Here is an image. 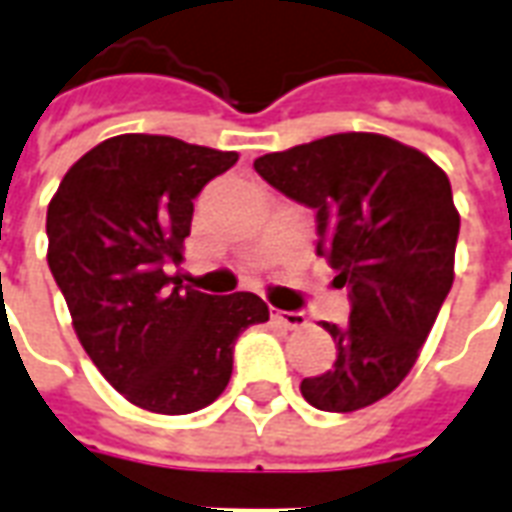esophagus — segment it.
I'll return each instance as SVG.
<instances>
[{
  "mask_svg": "<svg viewBox=\"0 0 512 512\" xmlns=\"http://www.w3.org/2000/svg\"><path fill=\"white\" fill-rule=\"evenodd\" d=\"M271 318H274V323H279V326H285V329H304L307 326V318L301 315V312H285V310H271Z\"/></svg>",
  "mask_w": 512,
  "mask_h": 512,
  "instance_id": "obj_1",
  "label": "esophagus"
}]
</instances>
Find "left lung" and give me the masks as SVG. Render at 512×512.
I'll use <instances>...</instances> for the list:
<instances>
[{
	"instance_id": "left-lung-1",
	"label": "left lung",
	"mask_w": 512,
	"mask_h": 512,
	"mask_svg": "<svg viewBox=\"0 0 512 512\" xmlns=\"http://www.w3.org/2000/svg\"><path fill=\"white\" fill-rule=\"evenodd\" d=\"M260 178L315 211L318 255L348 288L351 318L323 323L329 373L301 381L321 411L373 406L414 367L452 288L461 216L450 178L417 147L381 134H332L266 153Z\"/></svg>"
}]
</instances>
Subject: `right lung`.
Here are the masks:
<instances>
[{"mask_svg": "<svg viewBox=\"0 0 512 512\" xmlns=\"http://www.w3.org/2000/svg\"><path fill=\"white\" fill-rule=\"evenodd\" d=\"M235 161L175 136L120 134L84 153L49 202V268L79 343L120 395L156 414L213 403L238 334L268 321L255 293L211 296L167 274L197 194Z\"/></svg>", "mask_w": 512, "mask_h": 512, "instance_id": "right-lung-1", "label": "right lung"}]
</instances>
